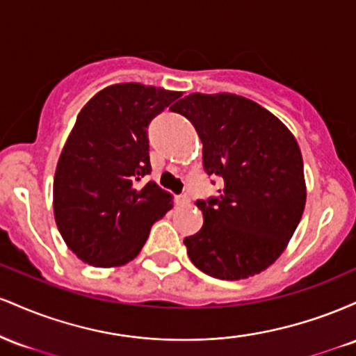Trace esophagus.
Returning a JSON list of instances; mask_svg holds the SVG:
<instances>
[{
	"label": "esophagus",
	"mask_w": 356,
	"mask_h": 356,
	"mask_svg": "<svg viewBox=\"0 0 356 356\" xmlns=\"http://www.w3.org/2000/svg\"><path fill=\"white\" fill-rule=\"evenodd\" d=\"M175 202H177L179 206H184V204H189L191 199L187 194H181V195H175Z\"/></svg>",
	"instance_id": "34e87169"
}]
</instances>
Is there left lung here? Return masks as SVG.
<instances>
[{
	"mask_svg": "<svg viewBox=\"0 0 356 356\" xmlns=\"http://www.w3.org/2000/svg\"><path fill=\"white\" fill-rule=\"evenodd\" d=\"M172 110L197 130L206 172L224 181L219 197L195 202L204 224L184 239L191 261L227 281L264 271L288 246L305 211L295 136L269 110L234 93H191Z\"/></svg>",
	"mask_w": 356,
	"mask_h": 356,
	"instance_id": "obj_1",
	"label": "left lung"
}]
</instances>
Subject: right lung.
Returning a JSON list of instances; mask_svg holds the SVG:
<instances>
[{"mask_svg":"<svg viewBox=\"0 0 356 356\" xmlns=\"http://www.w3.org/2000/svg\"><path fill=\"white\" fill-rule=\"evenodd\" d=\"M136 81L115 83L90 99L61 150L53 181V212L67 246L95 268L124 266L172 209L170 192L150 174L147 127L181 97Z\"/></svg>","mask_w":356,"mask_h":356,"instance_id":"add662e5","label":"right lung"}]
</instances>
